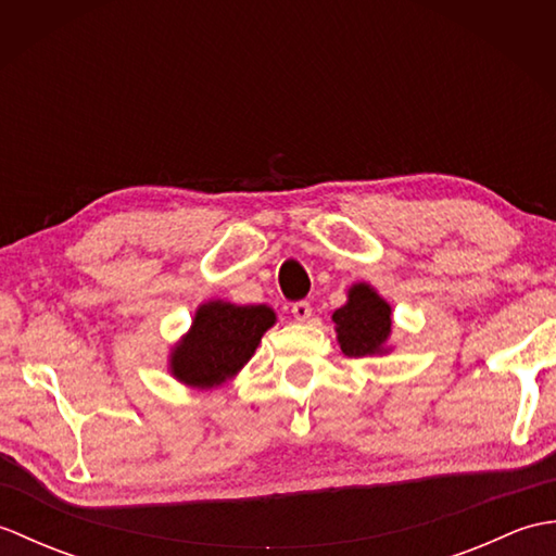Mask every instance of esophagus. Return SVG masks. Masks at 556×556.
I'll list each match as a JSON object with an SVG mask.
<instances>
[{"instance_id":"34e87169","label":"esophagus","mask_w":556,"mask_h":556,"mask_svg":"<svg viewBox=\"0 0 556 556\" xmlns=\"http://www.w3.org/2000/svg\"><path fill=\"white\" fill-rule=\"evenodd\" d=\"M291 313H293V317H296L299 323H308V320H311V315H313V308H311V303L299 301V303H293Z\"/></svg>"}]
</instances>
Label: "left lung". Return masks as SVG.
<instances>
[{
  "label": "left lung",
  "instance_id": "1",
  "mask_svg": "<svg viewBox=\"0 0 556 556\" xmlns=\"http://www.w3.org/2000/svg\"><path fill=\"white\" fill-rule=\"evenodd\" d=\"M341 351L353 358L392 353V305L368 281H356L346 291V303L332 315Z\"/></svg>",
  "mask_w": 556,
  "mask_h": 556
}]
</instances>
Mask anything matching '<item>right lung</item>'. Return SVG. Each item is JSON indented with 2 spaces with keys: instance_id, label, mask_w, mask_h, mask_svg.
<instances>
[{
  "instance_id": "obj_1",
  "label": "right lung",
  "mask_w": 556,
  "mask_h": 556,
  "mask_svg": "<svg viewBox=\"0 0 556 556\" xmlns=\"http://www.w3.org/2000/svg\"><path fill=\"white\" fill-rule=\"evenodd\" d=\"M275 323L277 313L265 303L236 305L222 299L200 303L191 329L169 351L167 370L191 389H217L243 370Z\"/></svg>"
}]
</instances>
